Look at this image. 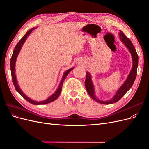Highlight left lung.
<instances>
[{"label": "left lung", "instance_id": "obj_1", "mask_svg": "<svg viewBox=\"0 0 149 149\" xmlns=\"http://www.w3.org/2000/svg\"><path fill=\"white\" fill-rule=\"evenodd\" d=\"M119 35L121 41L125 44V45L127 47L129 52L131 53L133 61V66L132 70L128 76L127 79H126L124 84L122 85V86L118 89V91H117L114 97L111 99V100H109L107 101H103L97 99V97L95 96V93H94V86L91 81V76H90L88 72H86V80L84 82L86 89L89 96H91L94 100H95L96 102L99 103L103 104H113L119 101L120 99L123 97L124 94L130 89V88L132 87V86L133 85L135 81V79L136 78L139 58L137 52L136 50V48H134L132 42L130 41L129 38L126 37L125 35L121 30H120V33H119Z\"/></svg>", "mask_w": 149, "mask_h": 149}]
</instances>
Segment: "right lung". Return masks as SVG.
I'll use <instances>...</instances> for the list:
<instances>
[{"label":"right lung","instance_id":"add662e5","mask_svg":"<svg viewBox=\"0 0 149 149\" xmlns=\"http://www.w3.org/2000/svg\"><path fill=\"white\" fill-rule=\"evenodd\" d=\"M35 29L33 28L30 29V30H29L27 32H26V33L24 36L23 37H22L21 38V40H20V41L18 42V43L16 45V46L15 47V49L14 50H13V53H12V56L11 57V60H10V70H11V74H12V82H13V85H14L15 86V88L16 89V91L19 93L20 95L23 97L24 99H25V100L29 102L32 104H35V105H40V104H48V103H49L51 102H53L55 101V100H56V99L58 97V96H60V94L61 93V89H62V86H63V83L65 79V78H66L67 75L68 74V73H70V72L73 69V68H70L69 70H68L65 73H64L63 74V78L61 79V81L60 84V86L59 87H58V88L57 89V90L56 91V92L55 93H53L52 95L49 97L48 99H47L46 100H45L43 101H40V102H38V101H35L32 100H31V99H30L29 97H28L26 96H25V94L22 92L21 91V89H20L19 85H18L17 84V79H16V76H15V61H16V59H17V55L18 54H19V53L20 52V49L22 47V45H23L24 43L25 42L26 38H27V36H29L30 33L32 31V30H33Z\"/></svg>","mask_w":149,"mask_h":149}]
</instances>
